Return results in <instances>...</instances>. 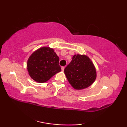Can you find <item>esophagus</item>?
<instances>
[{"mask_svg": "<svg viewBox=\"0 0 127 127\" xmlns=\"http://www.w3.org/2000/svg\"><path fill=\"white\" fill-rule=\"evenodd\" d=\"M64 69H65V66H62V67H61V70H62V71H64Z\"/></svg>", "mask_w": 127, "mask_h": 127, "instance_id": "1", "label": "esophagus"}]
</instances>
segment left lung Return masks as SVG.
Wrapping results in <instances>:
<instances>
[{
	"mask_svg": "<svg viewBox=\"0 0 127 127\" xmlns=\"http://www.w3.org/2000/svg\"><path fill=\"white\" fill-rule=\"evenodd\" d=\"M67 80L74 89L81 90L91 86L96 80V70L86 55L75 54L64 69Z\"/></svg>",
	"mask_w": 127,
	"mask_h": 127,
	"instance_id": "obj_1",
	"label": "left lung"
}]
</instances>
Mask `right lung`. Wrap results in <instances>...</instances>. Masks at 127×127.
Listing matches in <instances>:
<instances>
[{
  "label": "right lung",
  "mask_w": 127,
  "mask_h": 127,
  "mask_svg": "<svg viewBox=\"0 0 127 127\" xmlns=\"http://www.w3.org/2000/svg\"><path fill=\"white\" fill-rule=\"evenodd\" d=\"M60 58L53 48L42 47L34 51L27 61L29 75L37 83H45L61 71Z\"/></svg>",
  "instance_id": "right-lung-1"
}]
</instances>
